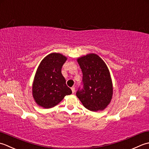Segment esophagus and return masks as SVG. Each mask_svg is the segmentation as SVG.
Masks as SVG:
<instances>
[{
	"label": "esophagus",
	"instance_id": "obj_1",
	"mask_svg": "<svg viewBox=\"0 0 149 149\" xmlns=\"http://www.w3.org/2000/svg\"><path fill=\"white\" fill-rule=\"evenodd\" d=\"M71 90H72V93H74L75 91V87H71Z\"/></svg>",
	"mask_w": 149,
	"mask_h": 149
}]
</instances>
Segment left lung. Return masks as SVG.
I'll return each mask as SVG.
<instances>
[{
	"label": "left lung",
	"instance_id": "obj_1",
	"mask_svg": "<svg viewBox=\"0 0 149 149\" xmlns=\"http://www.w3.org/2000/svg\"><path fill=\"white\" fill-rule=\"evenodd\" d=\"M83 74L84 89L77 96L85 107L93 112L104 111L113 98V87L110 72L98 54L89 53L77 58Z\"/></svg>",
	"mask_w": 149,
	"mask_h": 149
}]
</instances>
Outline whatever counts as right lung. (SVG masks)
I'll use <instances>...</instances> for the list:
<instances>
[{"mask_svg":"<svg viewBox=\"0 0 149 149\" xmlns=\"http://www.w3.org/2000/svg\"><path fill=\"white\" fill-rule=\"evenodd\" d=\"M68 59L58 53H50L42 60L36 71L32 86V95L38 105L52 108L72 93L66 85L61 69Z\"/></svg>","mask_w":149,"mask_h":149,"instance_id":"obj_1","label":"right lung"}]
</instances>
